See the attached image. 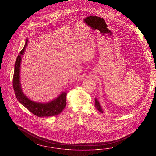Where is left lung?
I'll return each mask as SVG.
<instances>
[{
    "instance_id": "obj_1",
    "label": "left lung",
    "mask_w": 156,
    "mask_h": 156,
    "mask_svg": "<svg viewBox=\"0 0 156 156\" xmlns=\"http://www.w3.org/2000/svg\"><path fill=\"white\" fill-rule=\"evenodd\" d=\"M95 108L97 109L101 113H104L102 108L101 105L99 104V102L98 101V100L97 99V98H95Z\"/></svg>"
}]
</instances>
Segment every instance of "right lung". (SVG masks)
<instances>
[{
  "label": "right lung",
  "mask_w": 156,
  "mask_h": 156,
  "mask_svg": "<svg viewBox=\"0 0 156 156\" xmlns=\"http://www.w3.org/2000/svg\"><path fill=\"white\" fill-rule=\"evenodd\" d=\"M28 39H26L24 46L19 53L15 63L13 87L15 96L20 104L38 117H47L58 115L66 106L67 93L65 91H62L57 98L46 103L34 102L29 99L23 92L20 83V65L22 58L28 45Z\"/></svg>",
  "instance_id": "obj_1"
}]
</instances>
